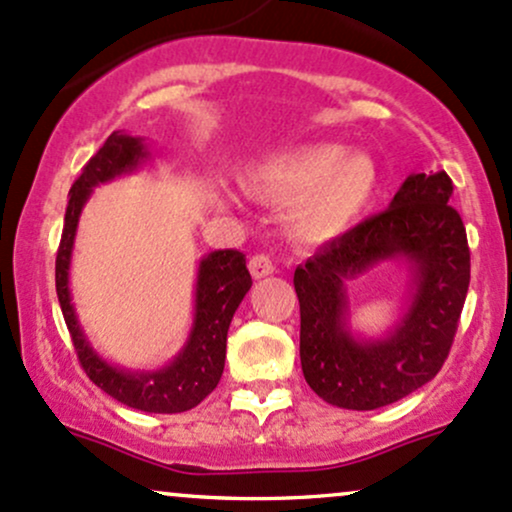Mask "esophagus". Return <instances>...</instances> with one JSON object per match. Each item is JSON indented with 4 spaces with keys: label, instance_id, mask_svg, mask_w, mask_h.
<instances>
[{
    "label": "esophagus",
    "instance_id": "obj_1",
    "mask_svg": "<svg viewBox=\"0 0 512 512\" xmlns=\"http://www.w3.org/2000/svg\"><path fill=\"white\" fill-rule=\"evenodd\" d=\"M249 271L256 280H261V278H268V275H273L275 266H273V261L268 256L256 254V256L249 258Z\"/></svg>",
    "mask_w": 512,
    "mask_h": 512
}]
</instances>
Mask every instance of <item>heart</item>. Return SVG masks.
Here are the masks:
<instances>
[{"label": "heart", "mask_w": 512, "mask_h": 512, "mask_svg": "<svg viewBox=\"0 0 512 512\" xmlns=\"http://www.w3.org/2000/svg\"><path fill=\"white\" fill-rule=\"evenodd\" d=\"M268 203H287L285 232L300 244H329L370 208L380 183L375 159L336 142H307L273 154L249 174Z\"/></svg>", "instance_id": "b5f03b06"}]
</instances>
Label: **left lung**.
Segmentation results:
<instances>
[{
  "mask_svg": "<svg viewBox=\"0 0 512 512\" xmlns=\"http://www.w3.org/2000/svg\"><path fill=\"white\" fill-rule=\"evenodd\" d=\"M452 181L411 174L389 208L295 268L304 380L326 404L372 411L433 380L450 353L469 290V246ZM380 262L410 271L405 312L380 337L349 324L347 283Z\"/></svg>",
  "mask_w": 512,
  "mask_h": 512,
  "instance_id": "left-lung-1",
  "label": "left lung"
}]
</instances>
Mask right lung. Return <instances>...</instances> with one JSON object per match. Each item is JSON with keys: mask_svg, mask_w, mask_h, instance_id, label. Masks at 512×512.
<instances>
[{"mask_svg": "<svg viewBox=\"0 0 512 512\" xmlns=\"http://www.w3.org/2000/svg\"><path fill=\"white\" fill-rule=\"evenodd\" d=\"M149 157L152 152H149L145 137H132L128 132L116 130L89 159L82 176L70 188L65 229H62L55 261V287L62 317H65L79 363L89 380L130 409L147 413H181L198 406L217 387L222 370H225L229 324H232L234 312L244 295L251 290L246 256L237 249H220L200 258L198 273H195L191 331H188L186 343L179 353L169 363L154 367V370H147V367L135 370V367L116 365L103 358L99 350L91 346L82 324H79L70 290L74 237H77L79 217H82L86 200L101 183L135 174L142 164H147Z\"/></svg>", "mask_w": 512, "mask_h": 512, "instance_id": "obj_1", "label": "right lung"}]
</instances>
